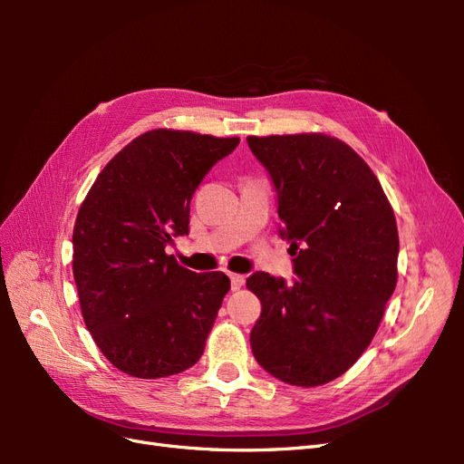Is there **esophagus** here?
<instances>
[{"label": "esophagus", "mask_w": 464, "mask_h": 464, "mask_svg": "<svg viewBox=\"0 0 464 464\" xmlns=\"http://www.w3.org/2000/svg\"><path fill=\"white\" fill-rule=\"evenodd\" d=\"M246 283V276L244 275H230V285H232V290H240Z\"/></svg>", "instance_id": "esophagus-1"}]
</instances>
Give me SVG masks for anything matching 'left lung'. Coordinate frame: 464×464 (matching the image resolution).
I'll use <instances>...</instances> for the list:
<instances>
[{"instance_id": "left-lung-1", "label": "left lung", "mask_w": 464, "mask_h": 464, "mask_svg": "<svg viewBox=\"0 0 464 464\" xmlns=\"http://www.w3.org/2000/svg\"><path fill=\"white\" fill-rule=\"evenodd\" d=\"M278 198L280 236L298 280L256 273L261 302L251 353L263 370L298 387L325 385L356 363L397 286L399 230L377 176L325 133L247 137Z\"/></svg>"}]
</instances>
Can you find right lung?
Instances as JSON below:
<instances>
[{"instance_id": "1", "label": "right lung", "mask_w": 464, "mask_h": 464, "mask_svg": "<svg viewBox=\"0 0 464 464\" xmlns=\"http://www.w3.org/2000/svg\"><path fill=\"white\" fill-rule=\"evenodd\" d=\"M237 143L150 130L102 168L81 203L73 228L81 314L120 372L157 379L201 358L230 278L186 269L166 246L188 234L195 189Z\"/></svg>"}]
</instances>
